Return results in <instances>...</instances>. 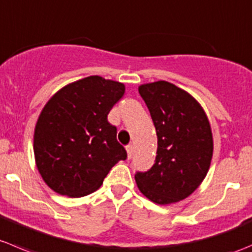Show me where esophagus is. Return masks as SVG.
<instances>
[{"mask_svg": "<svg viewBox=\"0 0 252 252\" xmlns=\"http://www.w3.org/2000/svg\"><path fill=\"white\" fill-rule=\"evenodd\" d=\"M126 149L127 154H128V158H132V154H133V146H132V144H128V146H126Z\"/></svg>", "mask_w": 252, "mask_h": 252, "instance_id": "1", "label": "esophagus"}]
</instances>
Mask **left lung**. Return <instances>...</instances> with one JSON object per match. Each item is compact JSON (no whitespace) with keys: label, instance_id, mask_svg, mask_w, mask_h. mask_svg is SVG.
Instances as JSON below:
<instances>
[{"label":"left lung","instance_id":"1","mask_svg":"<svg viewBox=\"0 0 252 252\" xmlns=\"http://www.w3.org/2000/svg\"><path fill=\"white\" fill-rule=\"evenodd\" d=\"M148 108L158 138L156 160L147 171H137L139 191L158 205L190 196L210 169L213 138L208 119L189 93L165 81L138 88Z\"/></svg>","mask_w":252,"mask_h":252}]
</instances>
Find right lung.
I'll return each instance as SVG.
<instances>
[{
  "instance_id": "add662e5",
  "label": "right lung",
  "mask_w": 252,
  "mask_h": 252,
  "mask_svg": "<svg viewBox=\"0 0 252 252\" xmlns=\"http://www.w3.org/2000/svg\"><path fill=\"white\" fill-rule=\"evenodd\" d=\"M125 86L91 76L60 89L42 109L34 132L36 166L55 192L82 197L100 188L127 152L108 121Z\"/></svg>"
}]
</instances>
